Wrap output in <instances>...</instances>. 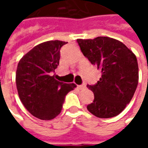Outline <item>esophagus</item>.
I'll return each mask as SVG.
<instances>
[{
	"instance_id": "1",
	"label": "esophagus",
	"mask_w": 148,
	"mask_h": 148,
	"mask_svg": "<svg viewBox=\"0 0 148 148\" xmlns=\"http://www.w3.org/2000/svg\"><path fill=\"white\" fill-rule=\"evenodd\" d=\"M77 87L80 89V90H83V89H86V84H82V85L78 86Z\"/></svg>"
}]
</instances>
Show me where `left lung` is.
<instances>
[{
	"label": "left lung",
	"mask_w": 148,
	"mask_h": 148,
	"mask_svg": "<svg viewBox=\"0 0 148 148\" xmlns=\"http://www.w3.org/2000/svg\"><path fill=\"white\" fill-rule=\"evenodd\" d=\"M83 55L101 70L95 85L88 86L94 100L87 110L95 116H117L129 104L138 83V65L134 53L120 41L109 37L77 39Z\"/></svg>",
	"instance_id": "obj_1"
}]
</instances>
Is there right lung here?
<instances>
[{
  "mask_svg": "<svg viewBox=\"0 0 148 148\" xmlns=\"http://www.w3.org/2000/svg\"><path fill=\"white\" fill-rule=\"evenodd\" d=\"M67 42L51 40L32 49L20 60L15 76L22 104L32 115L43 120L57 117L66 94L76 84L62 82L52 74L59 65L60 49Z\"/></svg>",
  "mask_w": 148,
  "mask_h": 148,
  "instance_id": "add662e5",
  "label": "right lung"
}]
</instances>
